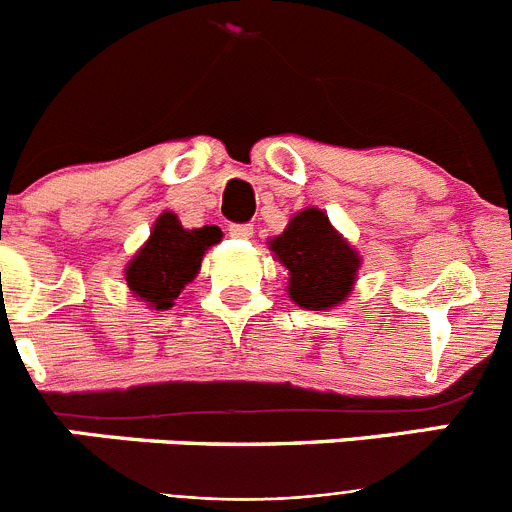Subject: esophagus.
I'll return each mask as SVG.
<instances>
[{"label":"esophagus","mask_w":512,"mask_h":512,"mask_svg":"<svg viewBox=\"0 0 512 512\" xmlns=\"http://www.w3.org/2000/svg\"><path fill=\"white\" fill-rule=\"evenodd\" d=\"M230 235H233V238H251V235H253V225L233 223V225H230Z\"/></svg>","instance_id":"esophagus-1"}]
</instances>
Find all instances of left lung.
Instances as JSON below:
<instances>
[{
    "instance_id": "obj_1",
    "label": "left lung",
    "mask_w": 512,
    "mask_h": 512,
    "mask_svg": "<svg viewBox=\"0 0 512 512\" xmlns=\"http://www.w3.org/2000/svg\"><path fill=\"white\" fill-rule=\"evenodd\" d=\"M271 251L289 269V297L305 310L336 307L356 282L359 256L315 207L297 212Z\"/></svg>"
}]
</instances>
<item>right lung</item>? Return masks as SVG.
I'll use <instances>...</instances> for the list:
<instances>
[{
	"label": "right lung",
	"instance_id": "right-lung-1",
	"mask_svg": "<svg viewBox=\"0 0 512 512\" xmlns=\"http://www.w3.org/2000/svg\"><path fill=\"white\" fill-rule=\"evenodd\" d=\"M223 238L217 225L184 230L176 215L164 212L151 230V238L130 261L125 279L135 297L146 300L156 310H169L184 284L200 271L202 256Z\"/></svg>",
	"mask_w": 512,
	"mask_h": 512
}]
</instances>
